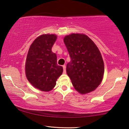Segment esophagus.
I'll use <instances>...</instances> for the list:
<instances>
[{"label":"esophagus","instance_id":"obj_1","mask_svg":"<svg viewBox=\"0 0 129 129\" xmlns=\"http://www.w3.org/2000/svg\"><path fill=\"white\" fill-rule=\"evenodd\" d=\"M62 67H63V72L65 73H66V66H65V65H63Z\"/></svg>","mask_w":129,"mask_h":129}]
</instances>
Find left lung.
Segmentation results:
<instances>
[{
  "label": "left lung",
  "mask_w": 129,
  "mask_h": 129,
  "mask_svg": "<svg viewBox=\"0 0 129 129\" xmlns=\"http://www.w3.org/2000/svg\"><path fill=\"white\" fill-rule=\"evenodd\" d=\"M64 42L71 57L67 73L75 89L81 94L94 91L101 83L105 72L99 49L83 34H69Z\"/></svg>",
  "instance_id": "1"
}]
</instances>
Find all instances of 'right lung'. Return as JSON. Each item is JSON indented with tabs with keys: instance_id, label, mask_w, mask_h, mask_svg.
Returning <instances> with one entry per match:
<instances>
[{
	"instance_id": "right-lung-1",
	"label": "right lung",
	"mask_w": 129,
	"mask_h": 129,
	"mask_svg": "<svg viewBox=\"0 0 129 129\" xmlns=\"http://www.w3.org/2000/svg\"><path fill=\"white\" fill-rule=\"evenodd\" d=\"M55 34H42L31 46L26 57L25 73L28 81L42 91H50L62 75L63 68L57 64V56L52 48L57 40Z\"/></svg>"
}]
</instances>
